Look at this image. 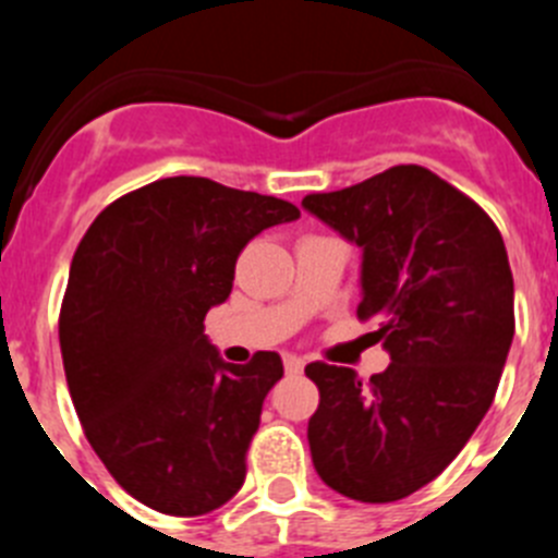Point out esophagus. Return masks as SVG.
<instances>
[{
  "instance_id": "obj_1",
  "label": "esophagus",
  "mask_w": 558,
  "mask_h": 558,
  "mask_svg": "<svg viewBox=\"0 0 558 558\" xmlns=\"http://www.w3.org/2000/svg\"><path fill=\"white\" fill-rule=\"evenodd\" d=\"M282 363H284V372L288 374H302L304 372V360L299 354H282Z\"/></svg>"
}]
</instances>
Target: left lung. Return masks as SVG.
Returning <instances> with one entry per match:
<instances>
[{"mask_svg": "<svg viewBox=\"0 0 558 558\" xmlns=\"http://www.w3.org/2000/svg\"><path fill=\"white\" fill-rule=\"evenodd\" d=\"M363 248L360 322L391 354L368 383L310 363L322 402L315 472L360 502H393L450 466L489 411L514 338V279L492 218L436 172L397 165L302 201Z\"/></svg>", "mask_w": 558, "mask_h": 558, "instance_id": "8db88e82", "label": "left lung"}]
</instances>
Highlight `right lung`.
Segmentation results:
<instances>
[{
    "instance_id": "add662e5",
    "label": "right lung",
    "mask_w": 558,
    "mask_h": 558,
    "mask_svg": "<svg viewBox=\"0 0 558 558\" xmlns=\"http://www.w3.org/2000/svg\"><path fill=\"white\" fill-rule=\"evenodd\" d=\"M293 204L175 175L128 192L83 234L61 302L63 372L88 445L150 509L198 517L240 492L282 357L223 363L204 335L240 251Z\"/></svg>"
}]
</instances>
